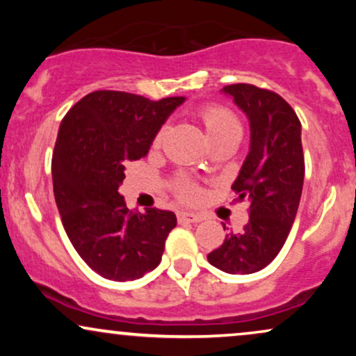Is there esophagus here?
<instances>
[{
    "mask_svg": "<svg viewBox=\"0 0 356 356\" xmlns=\"http://www.w3.org/2000/svg\"><path fill=\"white\" fill-rule=\"evenodd\" d=\"M177 219H179V222H201L204 218L199 214H192V212L181 211V212H177Z\"/></svg>",
    "mask_w": 356,
    "mask_h": 356,
    "instance_id": "obj_1",
    "label": "esophagus"
}]
</instances>
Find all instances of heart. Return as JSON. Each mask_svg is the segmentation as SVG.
Segmentation results:
<instances>
[{
  "label": "heart",
  "instance_id": "obj_1",
  "mask_svg": "<svg viewBox=\"0 0 356 356\" xmlns=\"http://www.w3.org/2000/svg\"><path fill=\"white\" fill-rule=\"evenodd\" d=\"M197 117L202 122L207 137L211 138L212 144L220 140H227V138H232V140H239L241 138L243 127H241L238 115L231 108L219 104H206L197 108ZM164 136L165 127H161L154 137L155 147L161 145ZM174 191L177 194V197L184 202H195L199 199V195H201V189L189 177H186V175H179L175 179Z\"/></svg>",
  "mask_w": 356,
  "mask_h": 356
}]
</instances>
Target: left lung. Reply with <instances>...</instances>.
Masks as SVG:
<instances>
[{
  "label": "left lung",
  "mask_w": 356,
  "mask_h": 356,
  "mask_svg": "<svg viewBox=\"0 0 356 356\" xmlns=\"http://www.w3.org/2000/svg\"><path fill=\"white\" fill-rule=\"evenodd\" d=\"M224 92L251 125V149L231 187L238 201L249 202V220L243 231L227 234L207 261L229 275H251L275 259L295 222L305 179L301 122L273 90L232 83Z\"/></svg>",
  "instance_id": "left-lung-1"
}]
</instances>
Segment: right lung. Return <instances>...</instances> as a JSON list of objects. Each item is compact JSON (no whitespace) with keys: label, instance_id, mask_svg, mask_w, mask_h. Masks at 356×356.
<instances>
[{"label":"right lung","instance_id":"obj_1","mask_svg":"<svg viewBox=\"0 0 356 356\" xmlns=\"http://www.w3.org/2000/svg\"><path fill=\"white\" fill-rule=\"evenodd\" d=\"M186 97L149 100L97 90L61 120L51 159L53 194L68 239L105 280L134 281L159 266L177 219L170 211H130L118 186L125 165L149 152L155 134Z\"/></svg>","mask_w":356,"mask_h":356}]
</instances>
